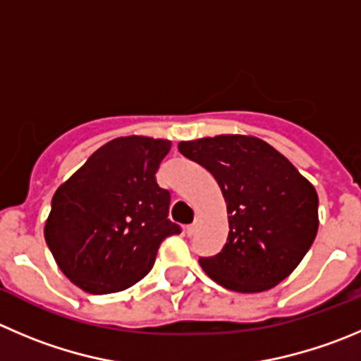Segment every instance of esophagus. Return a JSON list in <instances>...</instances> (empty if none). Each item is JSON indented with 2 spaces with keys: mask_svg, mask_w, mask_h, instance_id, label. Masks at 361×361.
I'll list each match as a JSON object with an SVG mask.
<instances>
[{
  "mask_svg": "<svg viewBox=\"0 0 361 361\" xmlns=\"http://www.w3.org/2000/svg\"><path fill=\"white\" fill-rule=\"evenodd\" d=\"M197 226H198V223H191V225H188L186 226V234L193 235L195 232H197Z\"/></svg>",
  "mask_w": 361,
  "mask_h": 361,
  "instance_id": "esophagus-1",
  "label": "esophagus"
}]
</instances>
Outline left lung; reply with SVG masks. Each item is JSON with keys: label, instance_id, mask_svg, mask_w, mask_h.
Instances as JSON below:
<instances>
[{"label": "left lung", "instance_id": "obj_1", "mask_svg": "<svg viewBox=\"0 0 361 361\" xmlns=\"http://www.w3.org/2000/svg\"><path fill=\"white\" fill-rule=\"evenodd\" d=\"M178 152L211 171L226 202L228 238L218 255L200 257L205 273L235 293H262L286 280L317 235L314 186L253 136L180 142Z\"/></svg>", "mask_w": 361, "mask_h": 361}]
</instances>
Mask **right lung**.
Instances as JSON below:
<instances>
[{
	"instance_id": "right-lung-1",
	"label": "right lung",
	"mask_w": 361,
	"mask_h": 361,
	"mask_svg": "<svg viewBox=\"0 0 361 361\" xmlns=\"http://www.w3.org/2000/svg\"><path fill=\"white\" fill-rule=\"evenodd\" d=\"M170 147L145 136L111 140L58 188L44 235L72 283L92 294L135 286L161 243L180 234L168 219L170 191L156 180Z\"/></svg>"
}]
</instances>
